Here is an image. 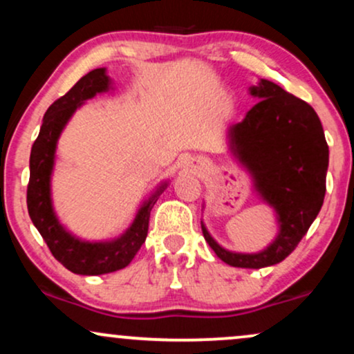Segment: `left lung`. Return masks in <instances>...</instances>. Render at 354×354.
I'll list each match as a JSON object with an SVG mask.
<instances>
[{"label": "left lung", "instance_id": "obj_1", "mask_svg": "<svg viewBox=\"0 0 354 354\" xmlns=\"http://www.w3.org/2000/svg\"><path fill=\"white\" fill-rule=\"evenodd\" d=\"M250 95L259 101L241 123L230 126V149L253 176L259 198L276 211L278 236L259 253H234L219 246L203 221L201 230L226 265L259 270L293 253L318 216L330 149L319 118L306 101L268 80L251 86Z\"/></svg>", "mask_w": 354, "mask_h": 354}]
</instances>
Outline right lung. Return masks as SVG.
Wrapping results in <instances>:
<instances>
[{
    "label": "right lung",
    "instance_id": "add662e5",
    "mask_svg": "<svg viewBox=\"0 0 354 354\" xmlns=\"http://www.w3.org/2000/svg\"><path fill=\"white\" fill-rule=\"evenodd\" d=\"M111 89V80L104 68L89 71L70 91L48 108L41 129L31 148L30 183H28V213L39 231L51 254L71 273L96 276L123 270L131 263L148 234L149 213L168 183H163L138 209L131 226L111 241H83L73 236L61 225L51 201V173L61 131L73 113L86 100Z\"/></svg>",
    "mask_w": 354,
    "mask_h": 354
}]
</instances>
